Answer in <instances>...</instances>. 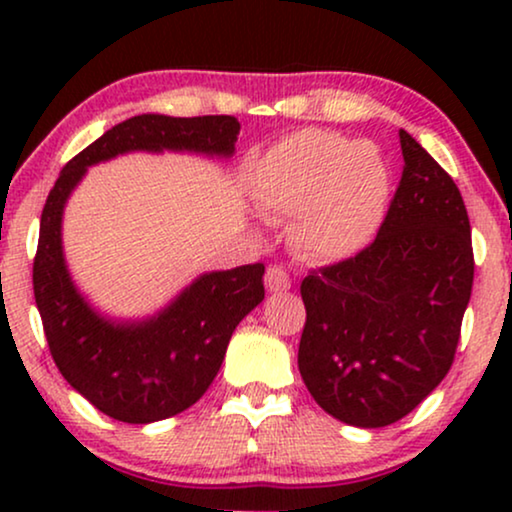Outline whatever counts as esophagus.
Listing matches in <instances>:
<instances>
[{
    "mask_svg": "<svg viewBox=\"0 0 512 512\" xmlns=\"http://www.w3.org/2000/svg\"><path fill=\"white\" fill-rule=\"evenodd\" d=\"M265 286H268L270 293L289 291L291 289V275L282 268V265H270L268 272H265Z\"/></svg>",
    "mask_w": 512,
    "mask_h": 512,
    "instance_id": "esophagus-1",
    "label": "esophagus"
}]
</instances>
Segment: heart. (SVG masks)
Wrapping results in <instances>:
<instances>
[{"label": "heart", "instance_id": "heart-1", "mask_svg": "<svg viewBox=\"0 0 512 512\" xmlns=\"http://www.w3.org/2000/svg\"><path fill=\"white\" fill-rule=\"evenodd\" d=\"M256 198L296 216L293 237L321 263L354 258L375 240L391 198V170L373 142L305 128L286 135L258 165Z\"/></svg>", "mask_w": 512, "mask_h": 512}]
</instances>
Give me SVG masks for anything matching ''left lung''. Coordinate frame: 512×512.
Returning <instances> with one entry per match:
<instances>
[{"mask_svg": "<svg viewBox=\"0 0 512 512\" xmlns=\"http://www.w3.org/2000/svg\"><path fill=\"white\" fill-rule=\"evenodd\" d=\"M403 177L375 242L300 284L298 370L342 424L380 429L443 382L471 300V223L450 174L398 132Z\"/></svg>", "mask_w": 512, "mask_h": 512, "instance_id": "left-lung-1", "label": "left lung"}]
</instances>
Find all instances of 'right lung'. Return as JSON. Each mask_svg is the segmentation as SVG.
<instances>
[{
  "label": "right lung",
  "mask_w": 512,
  "mask_h": 512,
  "mask_svg": "<svg viewBox=\"0 0 512 512\" xmlns=\"http://www.w3.org/2000/svg\"><path fill=\"white\" fill-rule=\"evenodd\" d=\"M233 116L142 114L114 125L62 167L41 212L34 298L62 377L111 419L151 424L174 417L209 389L237 324L265 298L263 263L202 272L146 317H111L76 286L62 247V216L88 167L125 153H195L228 160Z\"/></svg>",
  "instance_id": "right-lung-1"
}]
</instances>
